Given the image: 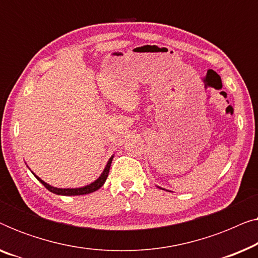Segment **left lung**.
<instances>
[{
    "label": "left lung",
    "instance_id": "obj_1",
    "mask_svg": "<svg viewBox=\"0 0 258 258\" xmlns=\"http://www.w3.org/2000/svg\"><path fill=\"white\" fill-rule=\"evenodd\" d=\"M157 186V188H160V189H162V190H165L164 188H161V186H158V185H156ZM167 191H169V190H167Z\"/></svg>",
    "mask_w": 258,
    "mask_h": 258
}]
</instances>
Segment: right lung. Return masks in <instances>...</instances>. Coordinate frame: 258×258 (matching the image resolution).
Instances as JSON below:
<instances>
[{"mask_svg": "<svg viewBox=\"0 0 258 258\" xmlns=\"http://www.w3.org/2000/svg\"><path fill=\"white\" fill-rule=\"evenodd\" d=\"M112 158H114V155L109 158L107 165H105V168L103 169V171H102V174L98 176V178L95 179L94 182H91L90 184H87L84 186H80V188H57V186H52L50 184H48L47 182H44L43 179H41L38 177L37 175H35L33 171V174L35 177H36L38 181H40L42 184H43L45 188H47L49 191L56 194V195H62V196H77V195H87V194H90V192H94L96 191L101 188L102 185L104 184L105 179L108 177V174H109V169H110V164L112 162ZM28 167V165H27Z\"/></svg>", "mask_w": 258, "mask_h": 258, "instance_id": "obj_1", "label": "right lung"}]
</instances>
